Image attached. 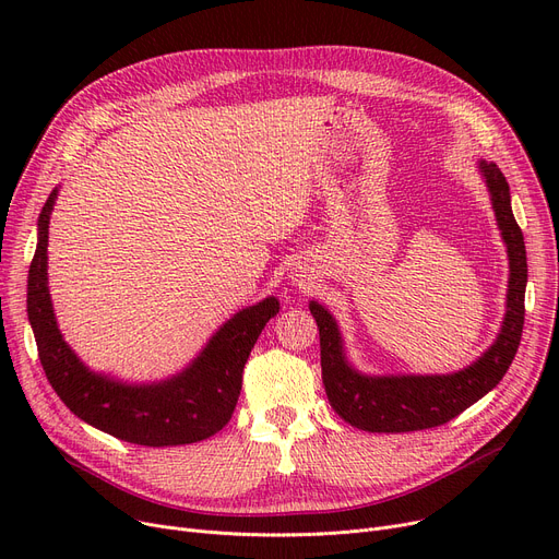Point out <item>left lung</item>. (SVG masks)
Here are the masks:
<instances>
[{
  "label": "left lung",
  "instance_id": "left-lung-1",
  "mask_svg": "<svg viewBox=\"0 0 559 559\" xmlns=\"http://www.w3.org/2000/svg\"><path fill=\"white\" fill-rule=\"evenodd\" d=\"M491 194L498 228L510 258L508 310L501 333L485 354L462 371L447 376H365L348 365L333 314L310 301L319 329L321 378L335 413L367 432H413L442 426L491 392L510 369L521 344L525 317L527 262L523 233L512 215L510 186L496 163H478Z\"/></svg>",
  "mask_w": 559,
  "mask_h": 559
}]
</instances>
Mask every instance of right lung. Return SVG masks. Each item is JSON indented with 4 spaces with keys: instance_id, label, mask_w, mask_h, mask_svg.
I'll return each instance as SVG.
<instances>
[{
    "instance_id": "right-lung-1",
    "label": "right lung",
    "mask_w": 559,
    "mask_h": 559,
    "mask_svg": "<svg viewBox=\"0 0 559 559\" xmlns=\"http://www.w3.org/2000/svg\"><path fill=\"white\" fill-rule=\"evenodd\" d=\"M53 190L38 217V247L28 270L26 312L49 385L72 413L117 439L140 447L201 442L222 430L238 403L242 371L264 324L278 312V299L240 310L211 337L179 376L154 385H127L87 369L63 340L47 287L49 215Z\"/></svg>"
}]
</instances>
